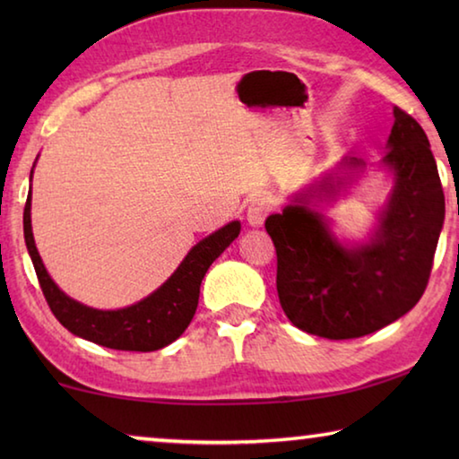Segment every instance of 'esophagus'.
Instances as JSON below:
<instances>
[{
  "mask_svg": "<svg viewBox=\"0 0 459 459\" xmlns=\"http://www.w3.org/2000/svg\"><path fill=\"white\" fill-rule=\"evenodd\" d=\"M269 212H271V202L263 196L255 198L247 208V222L251 224V227H261L269 216Z\"/></svg>",
  "mask_w": 459,
  "mask_h": 459,
  "instance_id": "obj_1",
  "label": "esophagus"
}]
</instances>
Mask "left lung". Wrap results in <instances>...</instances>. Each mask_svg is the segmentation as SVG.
I'll list each match as a JSON object with an SVG mask.
<instances>
[{"instance_id":"left-lung-1","label":"left lung","mask_w":459,"mask_h":459,"mask_svg":"<svg viewBox=\"0 0 459 459\" xmlns=\"http://www.w3.org/2000/svg\"><path fill=\"white\" fill-rule=\"evenodd\" d=\"M393 115L383 164L394 184L368 243L344 247L309 206L312 198L336 196L346 184L338 174L265 221L277 251L279 304L293 325L314 336L351 340L385 328L421 299L429 281L446 219L444 188L421 126L399 107ZM362 166L351 158L338 169Z\"/></svg>"}]
</instances>
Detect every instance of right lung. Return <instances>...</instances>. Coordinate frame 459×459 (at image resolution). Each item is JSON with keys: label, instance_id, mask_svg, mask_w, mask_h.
<instances>
[{"label": "right lung", "instance_id": "1", "mask_svg": "<svg viewBox=\"0 0 459 459\" xmlns=\"http://www.w3.org/2000/svg\"><path fill=\"white\" fill-rule=\"evenodd\" d=\"M30 206H32V198L28 194L24 208L26 247L52 314L74 336L113 348V351L152 352L180 338L196 314L200 283L208 267L240 232V222L232 221L227 227L212 232L211 237L202 238L186 255L172 277L137 304L123 309H95L68 298L50 279L34 243Z\"/></svg>", "mask_w": 459, "mask_h": 459}]
</instances>
